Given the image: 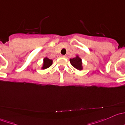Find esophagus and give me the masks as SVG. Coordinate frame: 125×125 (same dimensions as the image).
Wrapping results in <instances>:
<instances>
[{
	"label": "esophagus",
	"instance_id": "obj_1",
	"mask_svg": "<svg viewBox=\"0 0 125 125\" xmlns=\"http://www.w3.org/2000/svg\"><path fill=\"white\" fill-rule=\"evenodd\" d=\"M60 57H63V58H64V57H65V55H60Z\"/></svg>",
	"mask_w": 125,
	"mask_h": 125
}]
</instances>
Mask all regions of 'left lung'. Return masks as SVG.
Instances as JSON below:
<instances>
[{
  "instance_id": "obj_1",
  "label": "left lung",
  "mask_w": 125,
  "mask_h": 125,
  "mask_svg": "<svg viewBox=\"0 0 125 125\" xmlns=\"http://www.w3.org/2000/svg\"><path fill=\"white\" fill-rule=\"evenodd\" d=\"M70 62L72 66L75 68L76 70L82 71L83 69L82 60V59L79 57V55H76L75 57L73 58V59H70Z\"/></svg>"
}]
</instances>
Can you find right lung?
Segmentation results:
<instances>
[{
	"mask_svg": "<svg viewBox=\"0 0 125 125\" xmlns=\"http://www.w3.org/2000/svg\"><path fill=\"white\" fill-rule=\"evenodd\" d=\"M52 59H50L47 56L45 57L43 60L42 66L41 69L42 70H45V69L48 68L49 67L52 65Z\"/></svg>",
	"mask_w": 125,
	"mask_h": 125,
	"instance_id": "right-lung-1",
	"label": "right lung"
}]
</instances>
